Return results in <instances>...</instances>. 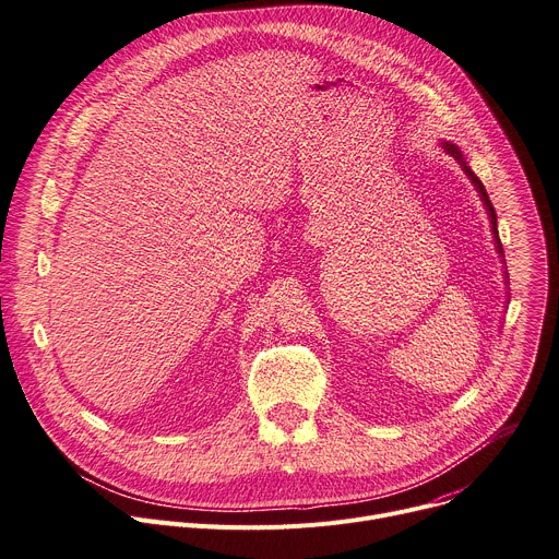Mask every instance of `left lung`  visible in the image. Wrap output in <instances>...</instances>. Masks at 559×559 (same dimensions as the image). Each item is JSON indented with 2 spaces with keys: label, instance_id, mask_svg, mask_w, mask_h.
Masks as SVG:
<instances>
[{
  "label": "left lung",
  "instance_id": "obj_1",
  "mask_svg": "<svg viewBox=\"0 0 559 559\" xmlns=\"http://www.w3.org/2000/svg\"><path fill=\"white\" fill-rule=\"evenodd\" d=\"M443 147H445V152L448 154H452L461 165H463V169H465V175L469 177V181L475 183V188L479 190V194H481V199H484V203H486V210H488V214H490V219H492V233H495V241H497V250L503 254V248H501V241H499V235H497V214H495V207H492V203H490V199H488V192H486V188H484V183L479 181V177L475 175V171H472L467 165H465V160H463V156H461V152H459V147L456 145H450V143H443Z\"/></svg>",
  "mask_w": 559,
  "mask_h": 559
}]
</instances>
